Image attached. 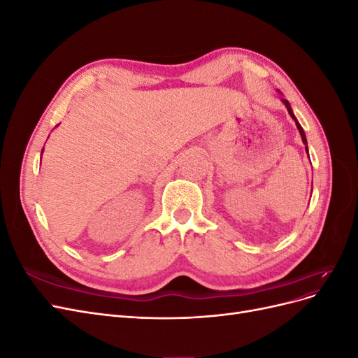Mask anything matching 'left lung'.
I'll return each instance as SVG.
<instances>
[{"instance_id":"left-lung-1","label":"left lung","mask_w":358,"mask_h":358,"mask_svg":"<svg viewBox=\"0 0 358 358\" xmlns=\"http://www.w3.org/2000/svg\"><path fill=\"white\" fill-rule=\"evenodd\" d=\"M282 103L285 104V107H287V110H288L289 116H291L292 119H294V122H296V127H297V129H299V133H300V136H301V142H303V145H305V149H306V154H308V157H309V150H308V140H306V134H305V131H303V128H301V125L299 124V121H297V117L294 116V112H292V109H291V106H289L288 100L282 99Z\"/></svg>"}]
</instances>
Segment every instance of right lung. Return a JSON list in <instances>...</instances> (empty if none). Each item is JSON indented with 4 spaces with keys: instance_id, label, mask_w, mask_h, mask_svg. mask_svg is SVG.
Here are the masks:
<instances>
[{
    "instance_id": "right-lung-1",
    "label": "right lung",
    "mask_w": 358,
    "mask_h": 358,
    "mask_svg": "<svg viewBox=\"0 0 358 358\" xmlns=\"http://www.w3.org/2000/svg\"><path fill=\"white\" fill-rule=\"evenodd\" d=\"M41 154H43V150H41Z\"/></svg>"
}]
</instances>
